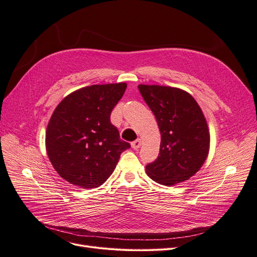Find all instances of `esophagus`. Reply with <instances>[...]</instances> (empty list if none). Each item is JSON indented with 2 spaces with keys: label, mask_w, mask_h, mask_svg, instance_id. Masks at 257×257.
<instances>
[{
  "label": "esophagus",
  "mask_w": 257,
  "mask_h": 257,
  "mask_svg": "<svg viewBox=\"0 0 257 257\" xmlns=\"http://www.w3.org/2000/svg\"><path fill=\"white\" fill-rule=\"evenodd\" d=\"M141 145H142V141L141 140H137V141H134V142L131 143V147L133 148L134 150H138L139 148L141 147Z\"/></svg>",
  "instance_id": "34e87169"
}]
</instances>
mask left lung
<instances>
[{"label": "left lung", "instance_id": "1", "mask_svg": "<svg viewBox=\"0 0 257 257\" xmlns=\"http://www.w3.org/2000/svg\"><path fill=\"white\" fill-rule=\"evenodd\" d=\"M139 89L161 134L158 157L147 165V175L164 185L188 180L203 166L209 152V130L200 106L190 93L177 87L140 84Z\"/></svg>", "mask_w": 257, "mask_h": 257}]
</instances>
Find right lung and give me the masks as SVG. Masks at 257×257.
Returning <instances> with one entry per match:
<instances>
[{"label":"right lung","instance_id":"add662e5","mask_svg":"<svg viewBox=\"0 0 257 257\" xmlns=\"http://www.w3.org/2000/svg\"><path fill=\"white\" fill-rule=\"evenodd\" d=\"M126 87L124 82L82 87L55 108L47 127L46 149L53 168L67 182L99 187L113 173L120 153L130 148L110 121Z\"/></svg>","mask_w":257,"mask_h":257}]
</instances>
